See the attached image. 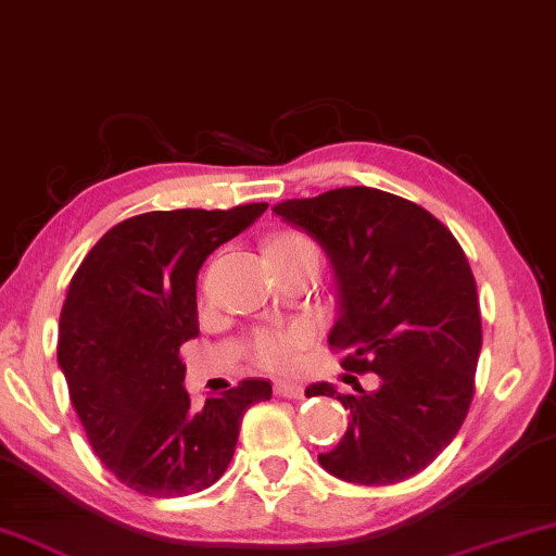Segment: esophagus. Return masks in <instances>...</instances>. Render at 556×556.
I'll return each mask as SVG.
<instances>
[{
	"label": "esophagus",
	"mask_w": 556,
	"mask_h": 556,
	"mask_svg": "<svg viewBox=\"0 0 556 556\" xmlns=\"http://www.w3.org/2000/svg\"><path fill=\"white\" fill-rule=\"evenodd\" d=\"M276 393L283 399H303V386L298 383H288V381H278L276 383Z\"/></svg>",
	"instance_id": "1"
}]
</instances>
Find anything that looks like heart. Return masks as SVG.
Masks as SVG:
<instances>
[{
    "mask_svg": "<svg viewBox=\"0 0 556 556\" xmlns=\"http://www.w3.org/2000/svg\"><path fill=\"white\" fill-rule=\"evenodd\" d=\"M268 258H286V255L316 253V245L298 232H280L268 243ZM311 341V331L301 324L278 328V331L261 333L255 338V358L270 368H288L293 364L295 353Z\"/></svg>",
    "mask_w": 556,
    "mask_h": 556,
    "instance_id": "b5f03b06",
    "label": "heart"
}]
</instances>
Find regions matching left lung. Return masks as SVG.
Returning a JSON list of instances; mask_svg holds the SVG:
<instances>
[{
  "instance_id": "obj_1",
  "label": "left lung",
  "mask_w": 556,
  "mask_h": 556,
  "mask_svg": "<svg viewBox=\"0 0 556 556\" xmlns=\"http://www.w3.org/2000/svg\"><path fill=\"white\" fill-rule=\"evenodd\" d=\"M273 213L331 263L328 343L349 351L343 368L378 376L374 391L356 386L351 396L326 381L308 386L305 396H331L351 412L318 464L364 486L414 477L452 444L473 396L481 316L462 245L424 207L376 188L286 200Z\"/></svg>"
}]
</instances>
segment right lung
Returning <instances> with one entry per match:
<instances>
[{
	"mask_svg": "<svg viewBox=\"0 0 556 556\" xmlns=\"http://www.w3.org/2000/svg\"><path fill=\"white\" fill-rule=\"evenodd\" d=\"M155 211L104 232L72 278L58 364L100 462L144 496L203 492L228 469L243 414L268 381L238 383L192 408L180 345L198 338V270L265 213Z\"/></svg>",
	"mask_w": 556,
	"mask_h": 556,
	"instance_id": "right-lung-1",
	"label": "right lung"
}]
</instances>
